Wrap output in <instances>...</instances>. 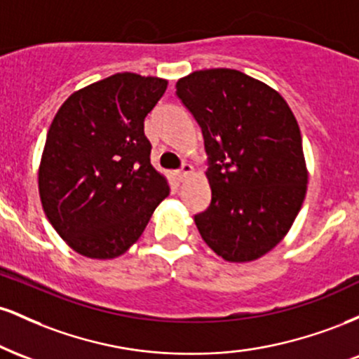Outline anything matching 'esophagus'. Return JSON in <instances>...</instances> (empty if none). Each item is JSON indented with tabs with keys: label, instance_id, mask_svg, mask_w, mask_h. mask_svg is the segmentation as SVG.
<instances>
[{
	"label": "esophagus",
	"instance_id": "esophagus-1",
	"mask_svg": "<svg viewBox=\"0 0 359 359\" xmlns=\"http://www.w3.org/2000/svg\"><path fill=\"white\" fill-rule=\"evenodd\" d=\"M191 174H192V165H189V163H184L182 168H180V170L177 172V179H179L180 182H182L185 177L191 175Z\"/></svg>",
	"mask_w": 359,
	"mask_h": 359
}]
</instances>
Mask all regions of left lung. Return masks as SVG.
<instances>
[{"label":"left lung","mask_w":359,"mask_h":359,"mask_svg":"<svg viewBox=\"0 0 359 359\" xmlns=\"http://www.w3.org/2000/svg\"><path fill=\"white\" fill-rule=\"evenodd\" d=\"M175 88L209 155L212 201L194 217L197 229L226 262H255L285 238L306 199L297 119L278 90L234 69L196 71Z\"/></svg>","instance_id":"1"}]
</instances>
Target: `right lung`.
<instances>
[{
  "mask_svg": "<svg viewBox=\"0 0 359 359\" xmlns=\"http://www.w3.org/2000/svg\"><path fill=\"white\" fill-rule=\"evenodd\" d=\"M167 84L119 72L74 90L53 116L39 165L40 201L82 257L111 259L130 250L170 192L143 131Z\"/></svg>",
  "mask_w": 359,
  "mask_h": 359,
  "instance_id": "right-lung-1",
  "label": "right lung"
}]
</instances>
